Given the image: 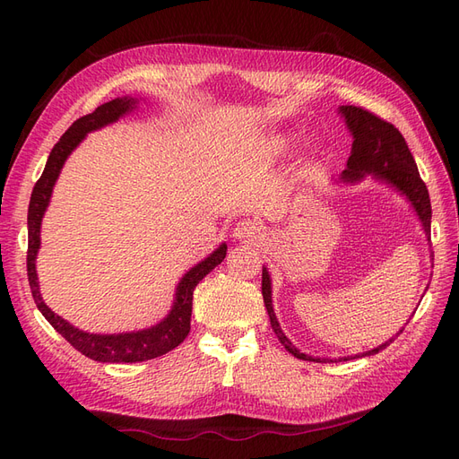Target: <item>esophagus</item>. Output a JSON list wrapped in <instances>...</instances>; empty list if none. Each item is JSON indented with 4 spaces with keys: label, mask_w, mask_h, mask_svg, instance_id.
Returning a JSON list of instances; mask_svg holds the SVG:
<instances>
[{
    "label": "esophagus",
    "mask_w": 459,
    "mask_h": 459,
    "mask_svg": "<svg viewBox=\"0 0 459 459\" xmlns=\"http://www.w3.org/2000/svg\"><path fill=\"white\" fill-rule=\"evenodd\" d=\"M233 235L238 238L239 241H245V243H256L262 239V228L258 221H253V220H245L241 221V224H238V228L233 230Z\"/></svg>",
    "instance_id": "esophagus-1"
}]
</instances>
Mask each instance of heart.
Segmentation results:
<instances>
[{
    "instance_id": "1",
    "label": "heart",
    "mask_w": 459,
    "mask_h": 459,
    "mask_svg": "<svg viewBox=\"0 0 459 459\" xmlns=\"http://www.w3.org/2000/svg\"><path fill=\"white\" fill-rule=\"evenodd\" d=\"M283 147V142H273L272 145H270V149H273V151H280Z\"/></svg>"
}]
</instances>
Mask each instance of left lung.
<instances>
[{"instance_id":"8db88e82","label":"left lung","mask_w":459,"mask_h":459,"mask_svg":"<svg viewBox=\"0 0 459 459\" xmlns=\"http://www.w3.org/2000/svg\"><path fill=\"white\" fill-rule=\"evenodd\" d=\"M341 113L344 115L346 124H349V128L354 135L352 155L349 159V169L342 172L344 182H358V179H362L366 174H375L377 178L391 182L411 201V204L415 206V211H418V214L423 221V228L429 235V231H430L429 191L418 172V164H415V160L411 157L404 135H402L391 122H386L381 117L369 113V110L364 107L342 105ZM262 297H264V304H266V310L270 316L272 329L277 335V339L281 341L285 349L300 359L322 362L319 358H312V356L299 352L295 346L290 344V341L283 335V331H281L280 324H277L273 308H272V287H270V275H268L266 268H262ZM394 339L386 341L385 344L366 352L364 356L377 354L379 351L386 349V346L391 344ZM344 359H351V358H344Z\"/></svg>"}]
</instances>
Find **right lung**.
Masks as SVG:
<instances>
[{"instance_id":"add662e5","label":"right lung","mask_w":459,"mask_h":459,"mask_svg":"<svg viewBox=\"0 0 459 459\" xmlns=\"http://www.w3.org/2000/svg\"><path fill=\"white\" fill-rule=\"evenodd\" d=\"M134 100H113L101 107H97L91 115H86L73 122V126L68 128L61 140L55 143V147L49 152L48 164L44 169V174L39 176L32 189V197L29 204V251H26V272H29V283L32 289V297L38 310L44 314V317L53 325V329L61 333V335L71 342L78 352L84 356L97 359V362H110V364H135L145 362V359H152L157 356H162L166 352L174 351L179 342H184L187 333L191 329V308H193V290H195L197 283L203 280L206 273H211L218 264L226 258V245L197 264L195 268H191L182 283L178 285L176 302L174 308L169 314V317L160 322L159 325L143 329L137 333H120V335H91V333H84L71 324H66L61 316L51 312L46 302L41 300L39 287H38V275H36V253L39 248V224L41 216H44L51 189L55 186L66 157L71 155V151L84 140V135L95 128H101L108 122H115L120 115L132 108Z\"/></svg>"}]
</instances>
